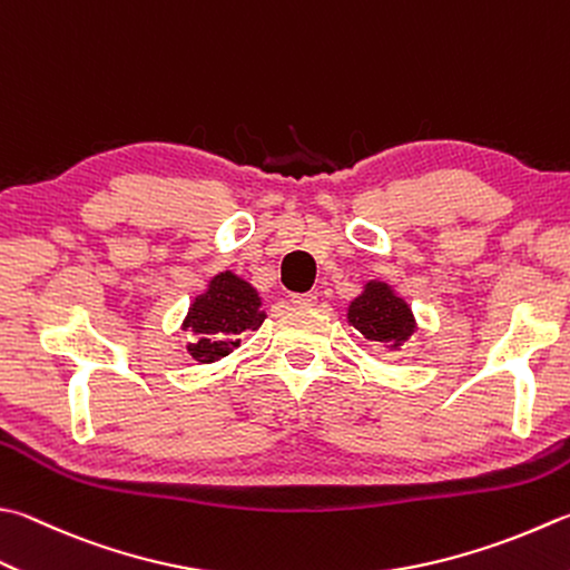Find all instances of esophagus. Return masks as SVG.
Instances as JSON below:
<instances>
[{
    "label": "esophagus",
    "mask_w": 570,
    "mask_h": 570,
    "mask_svg": "<svg viewBox=\"0 0 570 570\" xmlns=\"http://www.w3.org/2000/svg\"><path fill=\"white\" fill-rule=\"evenodd\" d=\"M295 307H315L317 305V293H297L293 295Z\"/></svg>",
    "instance_id": "1"
}]
</instances>
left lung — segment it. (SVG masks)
I'll return each instance as SVG.
<instances>
[{
    "mask_svg": "<svg viewBox=\"0 0 570 570\" xmlns=\"http://www.w3.org/2000/svg\"><path fill=\"white\" fill-rule=\"evenodd\" d=\"M347 322L360 330L364 340L382 345L390 352L404 347V342L416 332V320L404 297L394 293L392 285L370 281L347 307Z\"/></svg>",
    "mask_w": 570,
    "mask_h": 570,
    "instance_id": "obj_1",
    "label": "left lung"
}]
</instances>
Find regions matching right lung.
I'll return each instance as SVG.
<instances>
[{"label": "right lung", "instance_id": "right-lung-1", "mask_svg": "<svg viewBox=\"0 0 570 570\" xmlns=\"http://www.w3.org/2000/svg\"><path fill=\"white\" fill-rule=\"evenodd\" d=\"M263 299L257 289L240 275L223 271L213 275L208 287L193 297L184 330L193 335L188 342L190 357L198 364L223 360L240 345L245 330H257L265 320Z\"/></svg>", "mask_w": 570, "mask_h": 570}]
</instances>
